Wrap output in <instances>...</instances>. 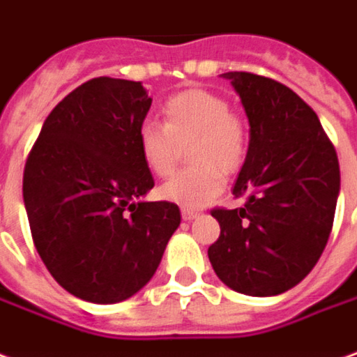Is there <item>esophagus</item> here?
Listing matches in <instances>:
<instances>
[{
    "label": "esophagus",
    "mask_w": 357,
    "mask_h": 357,
    "mask_svg": "<svg viewBox=\"0 0 357 357\" xmlns=\"http://www.w3.org/2000/svg\"><path fill=\"white\" fill-rule=\"evenodd\" d=\"M181 214H183V220H195V218L198 216V212H196V210H190V208H183Z\"/></svg>",
    "instance_id": "obj_1"
}]
</instances>
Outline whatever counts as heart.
<instances>
[{
    "label": "heart",
    "instance_id": "1",
    "mask_svg": "<svg viewBox=\"0 0 357 357\" xmlns=\"http://www.w3.org/2000/svg\"><path fill=\"white\" fill-rule=\"evenodd\" d=\"M224 96L192 88L171 96L162 104V123L143 121L137 129V147L145 167L157 176L173 171L178 145H188L195 167L174 173L159 195L183 208H202L224 190V173H236L248 155V128L229 112Z\"/></svg>",
    "mask_w": 357,
    "mask_h": 357
}]
</instances>
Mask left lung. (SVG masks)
<instances>
[{
	"mask_svg": "<svg viewBox=\"0 0 357 357\" xmlns=\"http://www.w3.org/2000/svg\"><path fill=\"white\" fill-rule=\"evenodd\" d=\"M250 121V147L234 195L236 210L214 208L220 238L208 257L220 281L241 295L293 289L320 259L340 192L336 149L314 109L284 84L226 73Z\"/></svg>",
	"mask_w": 357,
	"mask_h": 357,
	"instance_id": "1",
	"label": "left lung"
}]
</instances>
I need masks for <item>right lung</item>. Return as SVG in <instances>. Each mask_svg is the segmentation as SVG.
I'll use <instances>...</instances> for the list:
<instances>
[{
    "mask_svg": "<svg viewBox=\"0 0 357 357\" xmlns=\"http://www.w3.org/2000/svg\"><path fill=\"white\" fill-rule=\"evenodd\" d=\"M151 107L141 82L78 86L45 119L23 173L31 236L54 281L112 305L149 283L181 224L173 202H141L155 186L137 147Z\"/></svg>",
    "mask_w": 357,
    "mask_h": 357,
    "instance_id": "right-lung-1",
    "label": "right lung"
}]
</instances>
